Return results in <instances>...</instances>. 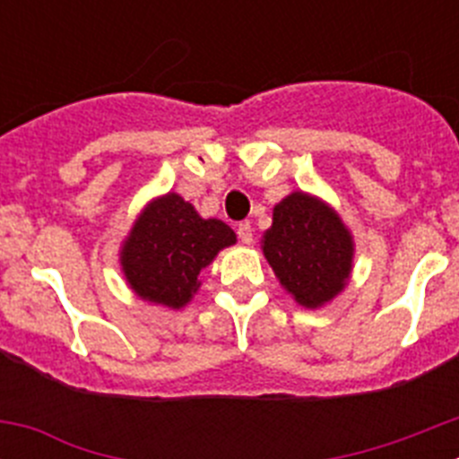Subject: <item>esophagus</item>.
I'll list each match as a JSON object with an SVG mask.
<instances>
[{
  "instance_id": "esophagus-1",
  "label": "esophagus",
  "mask_w": 459,
  "mask_h": 459,
  "mask_svg": "<svg viewBox=\"0 0 459 459\" xmlns=\"http://www.w3.org/2000/svg\"><path fill=\"white\" fill-rule=\"evenodd\" d=\"M237 234H238V238H241V243H246V246H250V243H253V225H250V221L238 222Z\"/></svg>"
}]
</instances>
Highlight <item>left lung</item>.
Segmentation results:
<instances>
[{
    "label": "left lung",
    "instance_id": "left-lung-1",
    "mask_svg": "<svg viewBox=\"0 0 459 459\" xmlns=\"http://www.w3.org/2000/svg\"><path fill=\"white\" fill-rule=\"evenodd\" d=\"M262 250L280 285L310 310L344 290L354 262V238L338 213L301 190L273 206Z\"/></svg>",
    "mask_w": 459,
    "mask_h": 459
}]
</instances>
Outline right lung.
<instances>
[{"mask_svg":"<svg viewBox=\"0 0 459 459\" xmlns=\"http://www.w3.org/2000/svg\"><path fill=\"white\" fill-rule=\"evenodd\" d=\"M237 243V234L218 218H202L177 193L149 202L121 246L119 262L140 299L179 310L200 290L202 269L222 248Z\"/></svg>","mask_w":459,"mask_h":459,"instance_id":"add662e5","label":"right lung"}]
</instances>
